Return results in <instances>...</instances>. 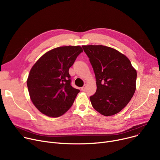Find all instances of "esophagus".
Segmentation results:
<instances>
[{"instance_id": "esophagus-1", "label": "esophagus", "mask_w": 160, "mask_h": 160, "mask_svg": "<svg viewBox=\"0 0 160 160\" xmlns=\"http://www.w3.org/2000/svg\"><path fill=\"white\" fill-rule=\"evenodd\" d=\"M81 89H82V91H86V85L83 86L81 88Z\"/></svg>"}]
</instances>
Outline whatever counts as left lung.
I'll use <instances>...</instances> for the list:
<instances>
[{"mask_svg":"<svg viewBox=\"0 0 160 160\" xmlns=\"http://www.w3.org/2000/svg\"><path fill=\"white\" fill-rule=\"evenodd\" d=\"M96 78L92 106L104 116L113 115L128 104L136 91V70L125 55L103 45H83Z\"/></svg>","mask_w":160,"mask_h":160,"instance_id":"left-lung-1","label":"left lung"}]
</instances>
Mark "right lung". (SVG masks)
<instances>
[{
  "label": "right lung",
  "mask_w": 160,
  "mask_h": 160,
  "mask_svg": "<svg viewBox=\"0 0 160 160\" xmlns=\"http://www.w3.org/2000/svg\"><path fill=\"white\" fill-rule=\"evenodd\" d=\"M82 52L80 46L57 47L32 67L27 87L32 102L40 112L58 117L72 106L80 90L71 86L69 70Z\"/></svg>",
  "instance_id": "right-lung-1"
}]
</instances>
